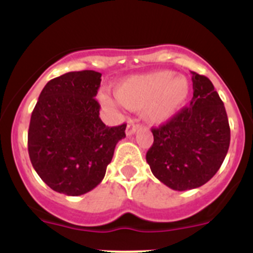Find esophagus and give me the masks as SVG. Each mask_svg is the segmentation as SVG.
I'll return each mask as SVG.
<instances>
[{"label": "esophagus", "instance_id": "esophagus-1", "mask_svg": "<svg viewBox=\"0 0 253 253\" xmlns=\"http://www.w3.org/2000/svg\"><path fill=\"white\" fill-rule=\"evenodd\" d=\"M139 127L141 126H139L138 124H136L134 121H129L128 125H127V127H126V134L127 136H131V134L136 133V131L139 128Z\"/></svg>", "mask_w": 253, "mask_h": 253}]
</instances>
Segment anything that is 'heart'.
I'll return each mask as SVG.
<instances>
[{"mask_svg": "<svg viewBox=\"0 0 253 253\" xmlns=\"http://www.w3.org/2000/svg\"><path fill=\"white\" fill-rule=\"evenodd\" d=\"M191 82L183 75L172 71H157L133 76L114 89L115 99L120 105L132 111L143 110L145 120L152 124H164L177 114L187 101ZM106 106L114 105L109 96H101Z\"/></svg>", "mask_w": 253, "mask_h": 253, "instance_id": "1", "label": "heart"}]
</instances>
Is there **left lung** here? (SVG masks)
<instances>
[{
	"label": "left lung",
	"mask_w": 253,
	"mask_h": 253,
	"mask_svg": "<svg viewBox=\"0 0 253 253\" xmlns=\"http://www.w3.org/2000/svg\"><path fill=\"white\" fill-rule=\"evenodd\" d=\"M193 98L167 124L152 128L145 159L153 175L176 191L201 187L223 164L230 144L224 103L206 76L192 72Z\"/></svg>",
	"instance_id": "8db88e82"
}]
</instances>
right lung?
Instances as JSON below:
<instances>
[{
	"label": "right lung",
	"instance_id": "right-lung-1",
	"mask_svg": "<svg viewBox=\"0 0 253 253\" xmlns=\"http://www.w3.org/2000/svg\"><path fill=\"white\" fill-rule=\"evenodd\" d=\"M101 73L68 72L51 79L30 117L28 152L33 168L58 193L81 196L103 181L126 124L105 126L95 100Z\"/></svg>",
	"mask_w": 253,
	"mask_h": 253
}]
</instances>
